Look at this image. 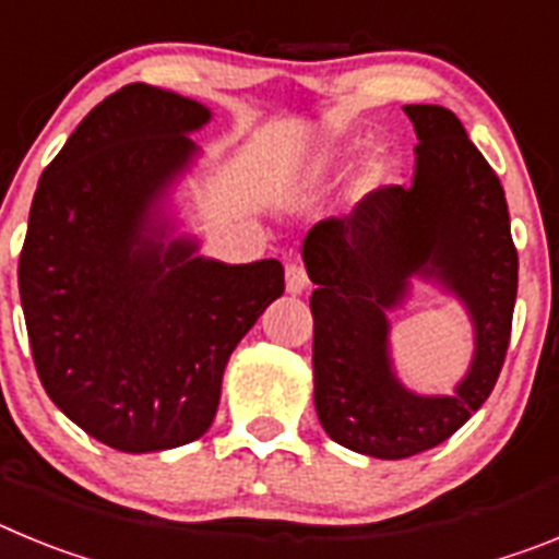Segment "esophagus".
Masks as SVG:
<instances>
[{"mask_svg": "<svg viewBox=\"0 0 559 559\" xmlns=\"http://www.w3.org/2000/svg\"><path fill=\"white\" fill-rule=\"evenodd\" d=\"M285 288H288V294H302L308 288V271H305L302 263L290 260L285 265Z\"/></svg>", "mask_w": 559, "mask_h": 559, "instance_id": "1", "label": "esophagus"}]
</instances>
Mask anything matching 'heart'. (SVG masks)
I'll return each instance as SVG.
<instances>
[{
    "mask_svg": "<svg viewBox=\"0 0 559 559\" xmlns=\"http://www.w3.org/2000/svg\"><path fill=\"white\" fill-rule=\"evenodd\" d=\"M347 159H349V151H344V147H333V151H328L324 153V159H322V165H347ZM383 165H380V162H369L367 165V170H364V176H360V185L364 187H378L380 181H383Z\"/></svg>",
    "mask_w": 559,
    "mask_h": 559,
    "instance_id": "heart-1",
    "label": "heart"
}]
</instances>
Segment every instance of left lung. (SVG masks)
Returning <instances> with one entry per match:
<instances>
[{"instance_id":"8db88e82","label":"left lung","mask_w":559,"mask_h":559,"mask_svg":"<svg viewBox=\"0 0 559 559\" xmlns=\"http://www.w3.org/2000/svg\"><path fill=\"white\" fill-rule=\"evenodd\" d=\"M419 145L412 185L378 187L347 218L308 231L316 285L313 403L330 439L374 459L437 448L481 408L501 374L518 296V251L496 170L442 106H403ZM414 273L463 299L477 355L451 399H423L396 380L385 310Z\"/></svg>"}]
</instances>
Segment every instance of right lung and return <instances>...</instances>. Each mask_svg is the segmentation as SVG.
<instances>
[{"mask_svg":"<svg viewBox=\"0 0 559 559\" xmlns=\"http://www.w3.org/2000/svg\"><path fill=\"white\" fill-rule=\"evenodd\" d=\"M210 120L190 97L131 83L83 117L44 170L19 294L49 400L126 453L204 437L237 341L285 290L283 263L195 254L156 206Z\"/></svg>","mask_w":559,"mask_h":559,"instance_id":"obj_1","label":"right lung"}]
</instances>
